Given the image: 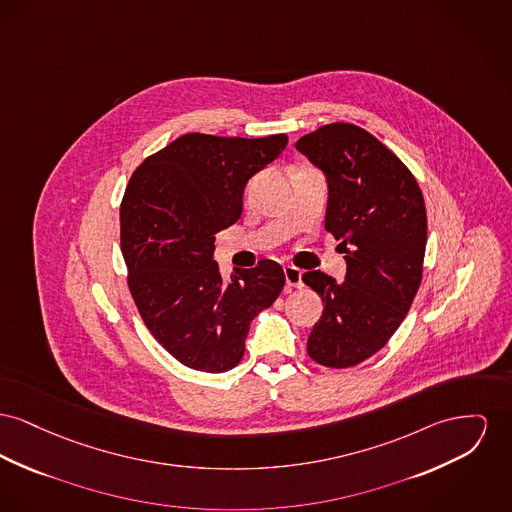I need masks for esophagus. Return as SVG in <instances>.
Segmentation results:
<instances>
[{
    "label": "esophagus",
    "mask_w": 512,
    "mask_h": 512,
    "mask_svg": "<svg viewBox=\"0 0 512 512\" xmlns=\"http://www.w3.org/2000/svg\"><path fill=\"white\" fill-rule=\"evenodd\" d=\"M284 276H286V284H288V288H301V286H303L300 269H296V267L288 265V267H284Z\"/></svg>",
    "instance_id": "esophagus-1"
}]
</instances>
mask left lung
Here are the masks:
<instances>
[{
    "label": "left lung",
    "mask_w": 512,
    "mask_h": 512,
    "mask_svg": "<svg viewBox=\"0 0 512 512\" xmlns=\"http://www.w3.org/2000/svg\"><path fill=\"white\" fill-rule=\"evenodd\" d=\"M296 149L327 178L325 228L346 259L342 282L321 271L303 274L325 305L307 338V354L344 369L389 342L418 294L425 203L402 160L358 125H323L303 135Z\"/></svg>",
    "instance_id": "8db88e82"
}]
</instances>
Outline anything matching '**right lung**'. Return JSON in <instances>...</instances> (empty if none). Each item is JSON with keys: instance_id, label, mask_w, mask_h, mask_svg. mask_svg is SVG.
<instances>
[{"instance_id": "1", "label": "right lung", "mask_w": 512, "mask_h": 512, "mask_svg": "<svg viewBox=\"0 0 512 512\" xmlns=\"http://www.w3.org/2000/svg\"><path fill=\"white\" fill-rule=\"evenodd\" d=\"M284 133L261 139L187 133L149 156L120 207L127 284L152 336L176 360L205 373L236 367L251 321L284 288L263 259L222 280L214 236L243 209V189L286 149Z\"/></svg>"}]
</instances>
